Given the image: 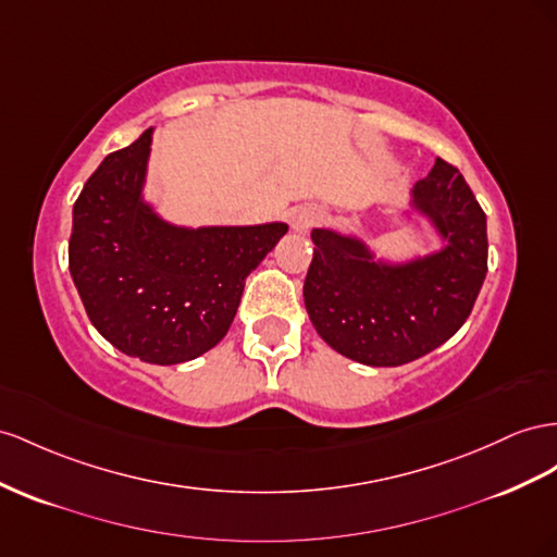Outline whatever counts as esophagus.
Returning <instances> with one entry per match:
<instances>
[{"label":"esophagus","instance_id":"esophagus-1","mask_svg":"<svg viewBox=\"0 0 557 557\" xmlns=\"http://www.w3.org/2000/svg\"><path fill=\"white\" fill-rule=\"evenodd\" d=\"M319 220H321V208H315L311 203L299 206V208H295V213H293V230L305 232Z\"/></svg>","mask_w":557,"mask_h":557}]
</instances>
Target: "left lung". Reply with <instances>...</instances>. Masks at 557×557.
<instances>
[{"label":"left lung","instance_id":"obj_1","mask_svg":"<svg viewBox=\"0 0 557 557\" xmlns=\"http://www.w3.org/2000/svg\"><path fill=\"white\" fill-rule=\"evenodd\" d=\"M414 197L449 238L429 260L382 267L354 238L313 230L305 278L309 319L330 347L366 366H403L469 319L487 274V218L457 166L435 159Z\"/></svg>","mask_w":557,"mask_h":557}]
</instances>
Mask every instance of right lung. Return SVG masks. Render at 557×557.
I'll list each match as a JSON object with an SVG mask.
<instances>
[{"mask_svg": "<svg viewBox=\"0 0 557 557\" xmlns=\"http://www.w3.org/2000/svg\"><path fill=\"white\" fill-rule=\"evenodd\" d=\"M152 131L104 157L72 208L70 274L88 319L145 363L191 360L227 335L246 278L288 224L177 230L140 201Z\"/></svg>", "mask_w": 557, "mask_h": 557, "instance_id": "right-lung-1", "label": "right lung"}]
</instances>
